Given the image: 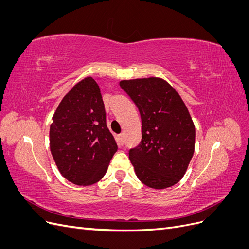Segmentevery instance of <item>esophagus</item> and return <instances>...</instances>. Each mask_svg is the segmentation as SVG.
I'll return each instance as SVG.
<instances>
[{
	"instance_id": "34e87169",
	"label": "esophagus",
	"mask_w": 249,
	"mask_h": 249,
	"mask_svg": "<svg viewBox=\"0 0 249 249\" xmlns=\"http://www.w3.org/2000/svg\"><path fill=\"white\" fill-rule=\"evenodd\" d=\"M124 134H120V135H118V144L122 146V145H124Z\"/></svg>"
}]
</instances>
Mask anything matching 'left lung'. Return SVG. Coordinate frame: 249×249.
Returning <instances> with one entry per match:
<instances>
[{
	"mask_svg": "<svg viewBox=\"0 0 249 249\" xmlns=\"http://www.w3.org/2000/svg\"><path fill=\"white\" fill-rule=\"evenodd\" d=\"M119 85L141 116L142 139L129 153L137 178L154 189L176 185L185 176L195 147V126L184 101L162 78L122 80Z\"/></svg>",
	"mask_w": 249,
	"mask_h": 249,
	"instance_id": "left-lung-1",
	"label": "left lung"
}]
</instances>
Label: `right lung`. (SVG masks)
Segmentation results:
<instances>
[{"instance_id": "obj_1", "label": "right lung", "mask_w": 249, "mask_h": 249, "mask_svg": "<svg viewBox=\"0 0 249 249\" xmlns=\"http://www.w3.org/2000/svg\"><path fill=\"white\" fill-rule=\"evenodd\" d=\"M50 148L60 173L71 183L89 186L106 175L117 150L106 124L101 89L92 77L78 82L53 115Z\"/></svg>"}]
</instances>
